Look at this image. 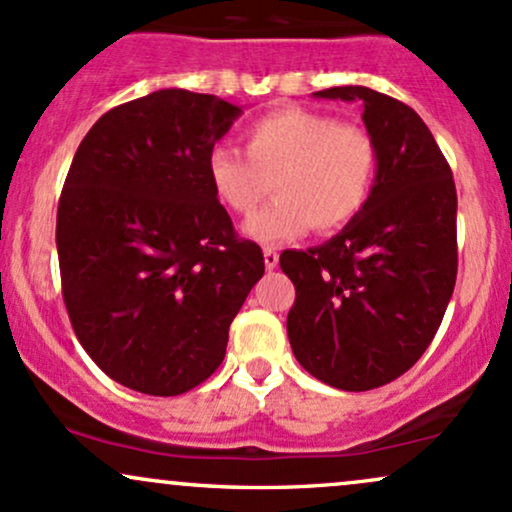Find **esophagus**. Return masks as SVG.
Masks as SVG:
<instances>
[{"mask_svg":"<svg viewBox=\"0 0 512 512\" xmlns=\"http://www.w3.org/2000/svg\"><path fill=\"white\" fill-rule=\"evenodd\" d=\"M276 264H279V252L274 248H264V267L274 269Z\"/></svg>","mask_w":512,"mask_h":512,"instance_id":"34e87169","label":"esophagus"}]
</instances>
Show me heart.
<instances>
[{"mask_svg":"<svg viewBox=\"0 0 512 512\" xmlns=\"http://www.w3.org/2000/svg\"><path fill=\"white\" fill-rule=\"evenodd\" d=\"M245 154L214 146L207 156L211 190L228 211L248 216L245 236L264 245L301 238L310 226L342 231L366 207L378 173V149L363 127L305 108H279L243 132Z\"/></svg>","mask_w":512,"mask_h":512,"instance_id":"1","label":"heart"}]
</instances>
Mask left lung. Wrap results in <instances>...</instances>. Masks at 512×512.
Listing matches in <instances>:
<instances>
[{"label": "left lung", "instance_id": "8db88e82", "mask_svg": "<svg viewBox=\"0 0 512 512\" xmlns=\"http://www.w3.org/2000/svg\"><path fill=\"white\" fill-rule=\"evenodd\" d=\"M317 98L358 101L378 149L366 207L327 243L281 252L296 286L293 356L346 392L387 385L436 337L457 279V192L431 129L409 105L366 86Z\"/></svg>", "mask_w": 512, "mask_h": 512}]
</instances>
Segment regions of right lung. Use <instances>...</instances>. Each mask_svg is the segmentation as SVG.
<instances>
[{
    "label": "right lung",
    "mask_w": 512,
    "mask_h": 512,
    "mask_svg": "<svg viewBox=\"0 0 512 512\" xmlns=\"http://www.w3.org/2000/svg\"><path fill=\"white\" fill-rule=\"evenodd\" d=\"M238 105L163 88L108 110L76 149L57 207L74 334L115 383L154 397L221 366L228 327L264 274L207 178Z\"/></svg>",
    "instance_id": "obj_1"
}]
</instances>
